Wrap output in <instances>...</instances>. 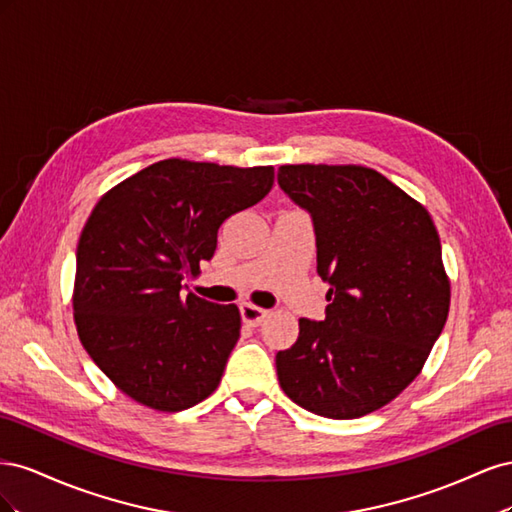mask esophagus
<instances>
[{
  "label": "esophagus",
  "instance_id": "esophagus-1",
  "mask_svg": "<svg viewBox=\"0 0 512 512\" xmlns=\"http://www.w3.org/2000/svg\"><path fill=\"white\" fill-rule=\"evenodd\" d=\"M241 318H243V322L252 324V327H258V324L267 318V309L256 307L252 303H243L241 305Z\"/></svg>",
  "mask_w": 512,
  "mask_h": 512
}]
</instances>
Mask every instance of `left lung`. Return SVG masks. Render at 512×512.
I'll return each mask as SVG.
<instances>
[{"label": "left lung", "instance_id": "left-lung-1", "mask_svg": "<svg viewBox=\"0 0 512 512\" xmlns=\"http://www.w3.org/2000/svg\"><path fill=\"white\" fill-rule=\"evenodd\" d=\"M284 194L309 213L327 318L299 320V339L275 356L294 404L359 418L395 399L423 369L451 305L431 215L378 170L286 164Z\"/></svg>", "mask_w": 512, "mask_h": 512}]
</instances>
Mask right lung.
Wrapping results in <instances>:
<instances>
[{"instance_id": "obj_1", "label": "right lung", "mask_w": 512, "mask_h": 512, "mask_svg": "<svg viewBox=\"0 0 512 512\" xmlns=\"http://www.w3.org/2000/svg\"><path fill=\"white\" fill-rule=\"evenodd\" d=\"M273 166L162 160L121 181L91 211L76 247L81 344L119 391L179 412L222 380L241 333L237 305L185 294L232 213L260 203Z\"/></svg>"}]
</instances>
